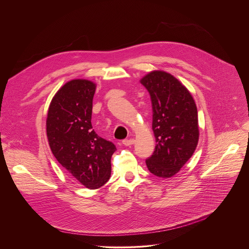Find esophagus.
<instances>
[{
	"mask_svg": "<svg viewBox=\"0 0 249 249\" xmlns=\"http://www.w3.org/2000/svg\"><path fill=\"white\" fill-rule=\"evenodd\" d=\"M134 142H135V140H134V139H125V140H124V141H123V143H124V145L128 146V145L133 144Z\"/></svg>",
	"mask_w": 249,
	"mask_h": 249,
	"instance_id": "34e87169",
	"label": "esophagus"
}]
</instances>
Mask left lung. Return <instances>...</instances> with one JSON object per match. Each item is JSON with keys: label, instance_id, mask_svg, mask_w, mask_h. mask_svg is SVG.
<instances>
[{"label": "left lung", "instance_id": "1", "mask_svg": "<svg viewBox=\"0 0 249 249\" xmlns=\"http://www.w3.org/2000/svg\"><path fill=\"white\" fill-rule=\"evenodd\" d=\"M140 82L150 95L156 141L155 150L145 164L152 175L172 178L196 148L199 138L197 108L190 91L167 71H150Z\"/></svg>", "mask_w": 249, "mask_h": 249}]
</instances>
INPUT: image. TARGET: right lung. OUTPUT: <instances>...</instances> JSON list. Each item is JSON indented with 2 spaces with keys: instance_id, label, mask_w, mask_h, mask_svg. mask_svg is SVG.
I'll return each instance as SVG.
<instances>
[{
  "instance_id": "1",
  "label": "right lung",
  "mask_w": 249,
  "mask_h": 249,
  "mask_svg": "<svg viewBox=\"0 0 249 249\" xmlns=\"http://www.w3.org/2000/svg\"><path fill=\"white\" fill-rule=\"evenodd\" d=\"M97 84L87 79L66 82L53 96L46 130L51 150L61 166L91 190L104 186L111 176L113 142L94 131L91 124Z\"/></svg>"
}]
</instances>
